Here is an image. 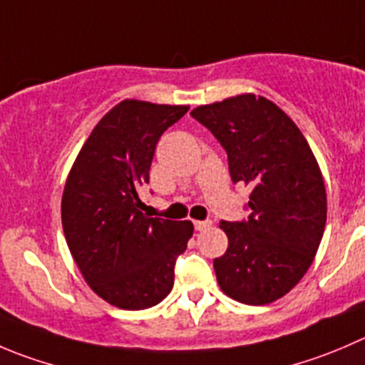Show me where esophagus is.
<instances>
[{
	"mask_svg": "<svg viewBox=\"0 0 365 365\" xmlns=\"http://www.w3.org/2000/svg\"><path fill=\"white\" fill-rule=\"evenodd\" d=\"M212 226V221H194V228L197 232H203V230H208Z\"/></svg>",
	"mask_w": 365,
	"mask_h": 365,
	"instance_id": "obj_1",
	"label": "esophagus"
}]
</instances>
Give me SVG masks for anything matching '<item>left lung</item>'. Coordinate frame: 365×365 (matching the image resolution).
<instances>
[{"mask_svg":"<svg viewBox=\"0 0 365 365\" xmlns=\"http://www.w3.org/2000/svg\"><path fill=\"white\" fill-rule=\"evenodd\" d=\"M228 155L233 183L251 187L247 221H221L228 250L215 258L221 291L267 305L296 287L312 265L324 225L327 189L302 130L264 96L239 94L190 112Z\"/></svg>","mask_w":365,"mask_h":365,"instance_id":"1","label":"left lung"}]
</instances>
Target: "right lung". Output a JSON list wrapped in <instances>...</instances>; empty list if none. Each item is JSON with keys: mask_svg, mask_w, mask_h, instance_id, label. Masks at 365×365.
Listing matches in <instances>:
<instances>
[{"mask_svg": "<svg viewBox=\"0 0 365 365\" xmlns=\"http://www.w3.org/2000/svg\"><path fill=\"white\" fill-rule=\"evenodd\" d=\"M187 110V105L121 101L94 126L67 175V246L88 287L118 309L158 305L171 292L175 260L192 237L190 221L144 214L137 194L150 182L158 139Z\"/></svg>", "mask_w": 365, "mask_h": 365, "instance_id": "obj_1", "label": "right lung"}]
</instances>
